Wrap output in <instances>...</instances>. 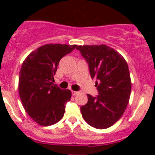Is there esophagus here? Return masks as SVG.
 <instances>
[{
  "label": "esophagus",
  "mask_w": 155,
  "mask_h": 155,
  "mask_svg": "<svg viewBox=\"0 0 155 155\" xmlns=\"http://www.w3.org/2000/svg\"><path fill=\"white\" fill-rule=\"evenodd\" d=\"M71 92H72V94H73V95H77V94L79 93L78 91H72Z\"/></svg>",
  "instance_id": "obj_1"
}]
</instances>
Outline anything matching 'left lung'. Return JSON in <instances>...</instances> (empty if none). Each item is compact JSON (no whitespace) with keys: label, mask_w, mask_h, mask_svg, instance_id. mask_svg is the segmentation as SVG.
Here are the masks:
<instances>
[{"label":"left lung","mask_w":155,"mask_h":155,"mask_svg":"<svg viewBox=\"0 0 155 155\" xmlns=\"http://www.w3.org/2000/svg\"><path fill=\"white\" fill-rule=\"evenodd\" d=\"M77 50L88 64L98 91L97 97L87 94V104L81 107L82 116L92 127L109 128L121 118L129 103L131 80L127 61L106 45L79 46Z\"/></svg>","instance_id":"left-lung-1"}]
</instances>
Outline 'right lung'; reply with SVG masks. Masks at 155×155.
<instances>
[{"label": "right lung", "instance_id": "1", "mask_svg": "<svg viewBox=\"0 0 155 155\" xmlns=\"http://www.w3.org/2000/svg\"><path fill=\"white\" fill-rule=\"evenodd\" d=\"M77 45L46 44L31 52L19 72L18 91L25 110L41 126L57 124L64 116L71 91L53 84L61 59Z\"/></svg>", "mask_w": 155, "mask_h": 155}]
</instances>
